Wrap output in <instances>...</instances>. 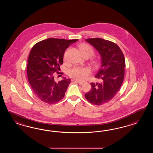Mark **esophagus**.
Returning a JSON list of instances; mask_svg holds the SVG:
<instances>
[{
	"instance_id": "1",
	"label": "esophagus",
	"mask_w": 153,
	"mask_h": 153,
	"mask_svg": "<svg viewBox=\"0 0 153 153\" xmlns=\"http://www.w3.org/2000/svg\"><path fill=\"white\" fill-rule=\"evenodd\" d=\"M74 82H75L76 83H78V84H79V85H82L83 84V82H81L78 81H77V80H75V81H74Z\"/></svg>"
}]
</instances>
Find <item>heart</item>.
I'll return each instance as SVG.
<instances>
[{"instance_id": "b5f03b06", "label": "heart", "mask_w": 153, "mask_h": 153, "mask_svg": "<svg viewBox=\"0 0 153 153\" xmlns=\"http://www.w3.org/2000/svg\"><path fill=\"white\" fill-rule=\"evenodd\" d=\"M79 49L84 57L89 56L90 58L95 53L94 49L88 44H83L80 45ZM91 73V70L88 67H74L70 70L69 74L71 77L78 81L83 82L87 79Z\"/></svg>"}]
</instances>
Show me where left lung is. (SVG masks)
Masks as SVG:
<instances>
[{"label": "left lung", "instance_id": "1", "mask_svg": "<svg viewBox=\"0 0 153 153\" xmlns=\"http://www.w3.org/2000/svg\"><path fill=\"white\" fill-rule=\"evenodd\" d=\"M85 40L99 51L102 63L95 76L100 82L91 83V88L85 97L90 103L99 105L109 102L120 89L124 79L125 59L120 48L113 42L100 38Z\"/></svg>", "mask_w": 153, "mask_h": 153}]
</instances>
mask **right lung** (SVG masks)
Returning a JSON list of instances; mask_svg holds the SVG:
<instances>
[{"instance_id":"add662e5","label":"right lung","mask_w":153,"mask_h":153,"mask_svg":"<svg viewBox=\"0 0 153 153\" xmlns=\"http://www.w3.org/2000/svg\"><path fill=\"white\" fill-rule=\"evenodd\" d=\"M77 40L49 38L32 48L28 58V80L33 92L42 102L55 104L65 97L71 79L63 77L56 82L54 73L60 74L58 71L63 63L65 49Z\"/></svg>"}]
</instances>
